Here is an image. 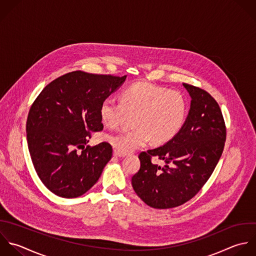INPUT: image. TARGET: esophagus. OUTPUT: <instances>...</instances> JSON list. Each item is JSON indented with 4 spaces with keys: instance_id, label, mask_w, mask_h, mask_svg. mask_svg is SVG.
Masks as SVG:
<instances>
[{
    "instance_id": "obj_1",
    "label": "esophagus",
    "mask_w": 256,
    "mask_h": 256,
    "mask_svg": "<svg viewBox=\"0 0 256 256\" xmlns=\"http://www.w3.org/2000/svg\"><path fill=\"white\" fill-rule=\"evenodd\" d=\"M114 156H118V158H124L126 154H120L118 150H114Z\"/></svg>"
}]
</instances>
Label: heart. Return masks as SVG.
I'll return each mask as SVG.
<instances>
[{
	"label": "heart",
	"instance_id": "b5f03b06",
	"mask_svg": "<svg viewBox=\"0 0 256 256\" xmlns=\"http://www.w3.org/2000/svg\"><path fill=\"white\" fill-rule=\"evenodd\" d=\"M100 114L108 128H116L126 116H134L132 122L134 128L106 136L116 150L126 154L144 146L150 138L156 144L174 138L186 122L188 102L178 90L138 82L122 90L120 102L104 100Z\"/></svg>",
	"mask_w": 256,
	"mask_h": 256
}]
</instances>
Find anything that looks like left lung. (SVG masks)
<instances>
[{
  "mask_svg": "<svg viewBox=\"0 0 256 256\" xmlns=\"http://www.w3.org/2000/svg\"><path fill=\"white\" fill-rule=\"evenodd\" d=\"M184 86L192 102L182 128L162 146L140 152V168L132 178L136 194L154 208H172L192 200L210 178L224 148L226 128L218 104L200 88ZM152 157L164 166L152 164Z\"/></svg>",
  "mask_w": 256,
  "mask_h": 256,
  "instance_id": "1",
  "label": "left lung"
}]
</instances>
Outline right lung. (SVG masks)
<instances>
[{
  "label": "right lung",
  "instance_id": "add662e5",
  "mask_svg": "<svg viewBox=\"0 0 256 256\" xmlns=\"http://www.w3.org/2000/svg\"><path fill=\"white\" fill-rule=\"evenodd\" d=\"M126 78L74 70L46 86L32 104L26 120L28 152L38 176L56 196H82L110 160L108 142H88L90 132L104 128L100 104Z\"/></svg>",
  "mask_w": 256,
  "mask_h": 256
}]
</instances>
